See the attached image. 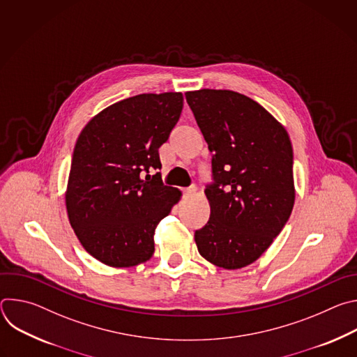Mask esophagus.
<instances>
[{"instance_id":"esophagus-1","label":"esophagus","mask_w":357,"mask_h":357,"mask_svg":"<svg viewBox=\"0 0 357 357\" xmlns=\"http://www.w3.org/2000/svg\"><path fill=\"white\" fill-rule=\"evenodd\" d=\"M195 192H196V188H195V186L186 188V189H183V197H185V199H189V197H192V196L195 195Z\"/></svg>"}]
</instances>
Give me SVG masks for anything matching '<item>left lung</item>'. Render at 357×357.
<instances>
[{
	"label": "left lung",
	"mask_w": 357,
	"mask_h": 357,
	"mask_svg": "<svg viewBox=\"0 0 357 357\" xmlns=\"http://www.w3.org/2000/svg\"><path fill=\"white\" fill-rule=\"evenodd\" d=\"M213 154L205 189L211 218L195 231L200 256L237 270L260 259L285 226L295 200L292 145L285 127L233 90L185 93Z\"/></svg>",
	"instance_id": "left-lung-1"
}]
</instances>
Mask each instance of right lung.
Masks as SVG:
<instances>
[{
    "label": "right lung",
    "instance_id": "obj_1",
    "mask_svg": "<svg viewBox=\"0 0 357 357\" xmlns=\"http://www.w3.org/2000/svg\"><path fill=\"white\" fill-rule=\"evenodd\" d=\"M182 107L179 91L138 94L97 113L79 134L66 211L80 244L100 263L127 268L154 254L155 229L182 192L162 185L160 172L146 182L141 175L161 169L158 148Z\"/></svg>",
    "mask_w": 357,
    "mask_h": 357
}]
</instances>
